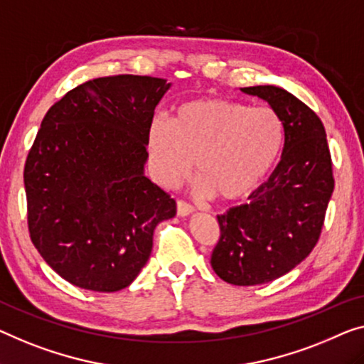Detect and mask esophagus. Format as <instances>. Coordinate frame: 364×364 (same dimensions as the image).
I'll return each instance as SVG.
<instances>
[{"label": "esophagus", "instance_id": "obj_1", "mask_svg": "<svg viewBox=\"0 0 364 364\" xmlns=\"http://www.w3.org/2000/svg\"><path fill=\"white\" fill-rule=\"evenodd\" d=\"M193 210H194L193 205L184 203V200H178V203H176V213L180 217H186L189 214H193Z\"/></svg>", "mask_w": 364, "mask_h": 364}]
</instances>
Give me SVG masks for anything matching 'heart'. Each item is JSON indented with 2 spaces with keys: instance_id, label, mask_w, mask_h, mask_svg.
Returning a JSON list of instances; mask_svg holds the SVG:
<instances>
[{
  "instance_id": "obj_1",
  "label": "heart",
  "mask_w": 364,
  "mask_h": 364,
  "mask_svg": "<svg viewBox=\"0 0 364 364\" xmlns=\"http://www.w3.org/2000/svg\"><path fill=\"white\" fill-rule=\"evenodd\" d=\"M284 126L271 107L230 100H194L178 106L170 124L155 119L147 149L156 180L176 188L196 161L204 198L242 200L257 189L278 160Z\"/></svg>"
}]
</instances>
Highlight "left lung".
Wrapping results in <instances>:
<instances>
[{
  "instance_id": "1",
  "label": "left lung",
  "mask_w": 364,
  "mask_h": 364,
  "mask_svg": "<svg viewBox=\"0 0 364 364\" xmlns=\"http://www.w3.org/2000/svg\"><path fill=\"white\" fill-rule=\"evenodd\" d=\"M240 90L279 114L284 147L250 203L217 215L220 238L210 264L225 283L257 286L281 278L309 257L321 237L335 181L323 124L311 107L279 86Z\"/></svg>"
}]
</instances>
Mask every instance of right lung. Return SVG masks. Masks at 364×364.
I'll use <instances>...</instances> for the list:
<instances>
[{
  "label": "right lung",
  "mask_w": 364,
  "mask_h": 364,
  "mask_svg": "<svg viewBox=\"0 0 364 364\" xmlns=\"http://www.w3.org/2000/svg\"><path fill=\"white\" fill-rule=\"evenodd\" d=\"M164 78L90 80L57 101L24 166L31 240L57 274L81 289L114 292L145 267L154 230L176 214L144 173Z\"/></svg>",
  "instance_id": "1"
}]
</instances>
